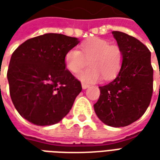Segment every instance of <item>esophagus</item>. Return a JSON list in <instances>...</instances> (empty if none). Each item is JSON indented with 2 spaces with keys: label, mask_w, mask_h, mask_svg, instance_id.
<instances>
[{
  "label": "esophagus",
  "mask_w": 160,
  "mask_h": 160,
  "mask_svg": "<svg viewBox=\"0 0 160 160\" xmlns=\"http://www.w3.org/2000/svg\"><path fill=\"white\" fill-rule=\"evenodd\" d=\"M81 86H82V88H83V89H87V88H88V87H90L89 85H87V84H85V83L81 84Z\"/></svg>",
  "instance_id": "esophagus-1"
}]
</instances>
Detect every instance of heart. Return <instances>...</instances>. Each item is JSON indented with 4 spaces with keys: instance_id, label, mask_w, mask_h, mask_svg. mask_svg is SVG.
Returning <instances> with one entry per match:
<instances>
[{
    "instance_id": "1",
    "label": "heart",
    "mask_w": 160,
    "mask_h": 160,
    "mask_svg": "<svg viewBox=\"0 0 160 160\" xmlns=\"http://www.w3.org/2000/svg\"><path fill=\"white\" fill-rule=\"evenodd\" d=\"M123 61L120 47L101 38H92L80 45V50L73 48L65 55V65L71 73H78L90 62V68L78 75L86 83H94L104 76L111 80L118 75Z\"/></svg>"
}]
</instances>
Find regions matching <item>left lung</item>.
<instances>
[{
  "label": "left lung",
  "instance_id": "obj_1",
  "mask_svg": "<svg viewBox=\"0 0 160 160\" xmlns=\"http://www.w3.org/2000/svg\"><path fill=\"white\" fill-rule=\"evenodd\" d=\"M123 53L122 65L111 82L99 87L100 96L94 111L104 124L125 127L142 117L152 95L153 69L151 52L135 38L112 32Z\"/></svg>",
  "mask_w": 160,
  "mask_h": 160
}]
</instances>
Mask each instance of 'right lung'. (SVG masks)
Wrapping results in <instances>:
<instances>
[{
    "label": "right lung",
    "mask_w": 160,
    "mask_h": 160,
    "mask_svg": "<svg viewBox=\"0 0 160 160\" xmlns=\"http://www.w3.org/2000/svg\"><path fill=\"white\" fill-rule=\"evenodd\" d=\"M76 38L46 33L26 40L12 53L8 70L9 92L19 115L38 126L66 117L82 87L66 69L65 55Z\"/></svg>",
    "instance_id": "add662e5"
}]
</instances>
